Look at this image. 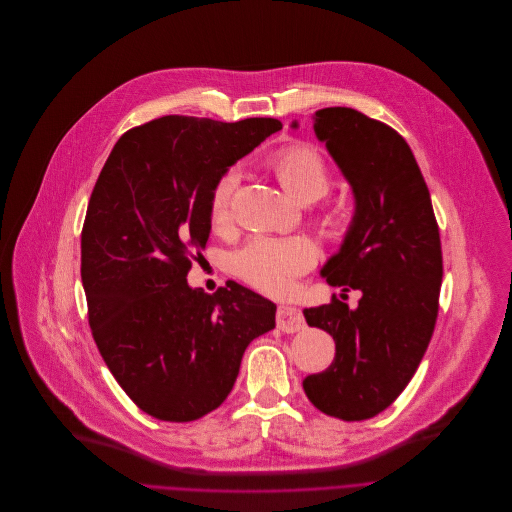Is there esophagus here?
<instances>
[{
  "instance_id": "1",
  "label": "esophagus",
  "mask_w": 512,
  "mask_h": 512,
  "mask_svg": "<svg viewBox=\"0 0 512 512\" xmlns=\"http://www.w3.org/2000/svg\"><path fill=\"white\" fill-rule=\"evenodd\" d=\"M276 327L282 333H296V331L304 329V317L296 309V306L280 304L278 311H276Z\"/></svg>"
}]
</instances>
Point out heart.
Returning a JSON list of instances; mask_svg holds the SVG:
<instances>
[{"label": "heart", "mask_w": 512, "mask_h": 512, "mask_svg": "<svg viewBox=\"0 0 512 512\" xmlns=\"http://www.w3.org/2000/svg\"><path fill=\"white\" fill-rule=\"evenodd\" d=\"M274 171L282 185L300 201H315L329 189V167L321 153L304 143H294L280 149L272 157ZM240 183V169L224 171L210 193V218L214 228H226L232 222V201ZM329 228H341L343 218L329 214ZM317 262L315 244L304 236H254L234 256L236 274L250 286L272 294H290L296 280L309 272Z\"/></svg>", "instance_id": "heart-1"}]
</instances>
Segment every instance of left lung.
Listing matches in <instances>:
<instances>
[{
	"label": "left lung",
	"mask_w": 512,
	"mask_h": 512,
	"mask_svg": "<svg viewBox=\"0 0 512 512\" xmlns=\"http://www.w3.org/2000/svg\"><path fill=\"white\" fill-rule=\"evenodd\" d=\"M313 121L355 197L343 244L321 276L363 296L357 309L333 298L302 311L335 339L333 363L302 387L323 414L361 422L397 399L430 345L442 286L440 232L424 175L397 131L347 107L321 109Z\"/></svg>",
	"instance_id": "left-lung-1"
}]
</instances>
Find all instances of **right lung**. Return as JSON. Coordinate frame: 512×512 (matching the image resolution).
I'll return each mask as SVG.
<instances>
[{
  "label": "right lung",
  "mask_w": 512,
  "mask_h": 512,
  "mask_svg": "<svg viewBox=\"0 0 512 512\" xmlns=\"http://www.w3.org/2000/svg\"><path fill=\"white\" fill-rule=\"evenodd\" d=\"M280 129L161 117L127 131L96 179L80 238L88 323L119 385L157 420L214 412L246 347L274 329L268 298L234 280L208 294L187 272L210 238L214 183Z\"/></svg>",
  "instance_id": "add662e5"
}]
</instances>
